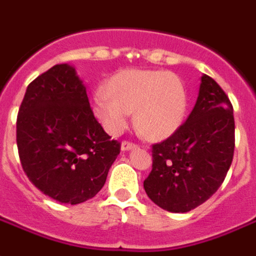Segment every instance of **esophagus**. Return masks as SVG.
I'll list each match as a JSON object with an SVG mask.
<instances>
[{"mask_svg":"<svg viewBox=\"0 0 256 256\" xmlns=\"http://www.w3.org/2000/svg\"><path fill=\"white\" fill-rule=\"evenodd\" d=\"M136 147H138V144L130 143V142H126V140H124L121 143V151H130V150L136 148Z\"/></svg>","mask_w":256,"mask_h":256,"instance_id":"1","label":"esophagus"}]
</instances>
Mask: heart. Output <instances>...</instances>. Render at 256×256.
<instances>
[{
  "label": "heart",
  "instance_id": "heart-1",
  "mask_svg": "<svg viewBox=\"0 0 256 256\" xmlns=\"http://www.w3.org/2000/svg\"><path fill=\"white\" fill-rule=\"evenodd\" d=\"M93 109L112 135L126 130L130 112H135L136 128L147 139L160 140L182 126L188 93L182 80L172 72L124 70L108 80L104 93L94 96Z\"/></svg>",
  "mask_w": 256,
  "mask_h": 256
}]
</instances>
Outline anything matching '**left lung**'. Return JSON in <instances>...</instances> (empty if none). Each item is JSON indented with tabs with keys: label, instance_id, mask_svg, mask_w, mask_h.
Segmentation results:
<instances>
[{
	"label": "left lung",
	"instance_id": "left-lung-1",
	"mask_svg": "<svg viewBox=\"0 0 256 256\" xmlns=\"http://www.w3.org/2000/svg\"><path fill=\"white\" fill-rule=\"evenodd\" d=\"M234 148L232 104L216 80L204 74L188 120L170 138L152 146V170L144 190L164 210L189 212L222 186Z\"/></svg>",
	"mask_w": 256,
	"mask_h": 256
}]
</instances>
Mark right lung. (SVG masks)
Here are the masks:
<instances>
[{"instance_id":"right-lung-1","label":"right lung","mask_w":256,"mask_h":256,"mask_svg":"<svg viewBox=\"0 0 256 256\" xmlns=\"http://www.w3.org/2000/svg\"><path fill=\"white\" fill-rule=\"evenodd\" d=\"M17 148L42 193L76 205L102 189L120 143L94 117L76 68L63 63L28 84L17 116Z\"/></svg>"}]
</instances>
